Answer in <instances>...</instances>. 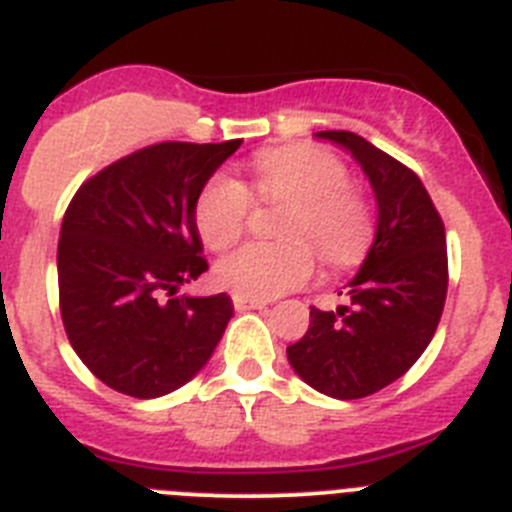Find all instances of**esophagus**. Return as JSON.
<instances>
[{"mask_svg": "<svg viewBox=\"0 0 512 512\" xmlns=\"http://www.w3.org/2000/svg\"><path fill=\"white\" fill-rule=\"evenodd\" d=\"M233 305L235 310H264L266 302L264 300H251V297H241V295H233Z\"/></svg>", "mask_w": 512, "mask_h": 512, "instance_id": "1", "label": "esophagus"}]
</instances>
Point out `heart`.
Returning <instances> with one entry per match:
<instances>
[{"instance_id":"heart-1","label":"heart","mask_w":512,"mask_h":512,"mask_svg":"<svg viewBox=\"0 0 512 512\" xmlns=\"http://www.w3.org/2000/svg\"><path fill=\"white\" fill-rule=\"evenodd\" d=\"M251 192L259 200L289 202L282 243L251 241L215 264V282L233 295L271 300L310 279L312 248L328 264H346L369 235L366 202L351 189V176L336 156L310 146L261 151L251 161ZM251 194L235 176L217 174L194 202V225L212 251L243 235Z\"/></svg>"}]
</instances>
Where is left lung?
Masks as SVG:
<instances>
[{"mask_svg": "<svg viewBox=\"0 0 512 512\" xmlns=\"http://www.w3.org/2000/svg\"><path fill=\"white\" fill-rule=\"evenodd\" d=\"M351 153L377 200V233L346 305L310 307V328L287 346L297 377L336 400H359L400 379L420 359L441 320L449 261L446 230L418 176L348 130H320Z\"/></svg>", "mask_w": 512, "mask_h": 512, "instance_id": "8db88e82", "label": "left lung"}]
</instances>
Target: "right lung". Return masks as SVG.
I'll use <instances>...</instances> for the list:
<instances>
[{
    "mask_svg": "<svg viewBox=\"0 0 512 512\" xmlns=\"http://www.w3.org/2000/svg\"><path fill=\"white\" fill-rule=\"evenodd\" d=\"M241 148L156 143L81 184L63 215L58 297L71 346L122 395L153 400L210 361L233 318L225 292L179 295L205 274L194 202Z\"/></svg>",
    "mask_w": 512,
    "mask_h": 512,
    "instance_id": "add662e5",
    "label": "right lung"
}]
</instances>
